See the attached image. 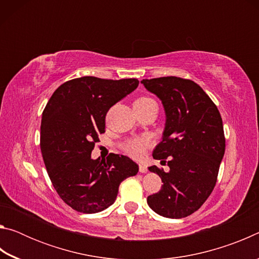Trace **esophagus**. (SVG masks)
<instances>
[{
	"label": "esophagus",
	"mask_w": 259,
	"mask_h": 259,
	"mask_svg": "<svg viewBox=\"0 0 259 259\" xmlns=\"http://www.w3.org/2000/svg\"><path fill=\"white\" fill-rule=\"evenodd\" d=\"M139 172L142 174L147 172V166L145 164H139Z\"/></svg>",
	"instance_id": "obj_1"
}]
</instances>
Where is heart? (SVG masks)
I'll return each mask as SVG.
<instances>
[{
	"instance_id": "b5f03b06",
	"label": "heart",
	"mask_w": 259,
	"mask_h": 259,
	"mask_svg": "<svg viewBox=\"0 0 259 259\" xmlns=\"http://www.w3.org/2000/svg\"><path fill=\"white\" fill-rule=\"evenodd\" d=\"M150 100H153L151 98L147 97H142L138 98L136 100L135 104H142V103H146L150 102ZM151 145V140L147 137H136V138H131L123 144V150L125 153H128L129 155L133 157H142L144 155V153L147 150V147Z\"/></svg>"
}]
</instances>
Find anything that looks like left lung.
Masks as SVG:
<instances>
[{
	"label": "left lung",
	"mask_w": 259,
	"mask_h": 259,
	"mask_svg": "<svg viewBox=\"0 0 259 259\" xmlns=\"http://www.w3.org/2000/svg\"><path fill=\"white\" fill-rule=\"evenodd\" d=\"M156 95L165 112L162 142L153 157L170 170L152 165L160 176L161 190L147 198L152 210L166 218H184L196 211L211 194L225 153L221 113L202 88L177 76L143 80Z\"/></svg>",
	"instance_id": "obj_1"
}]
</instances>
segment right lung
Masks as SVG:
<instances>
[{"mask_svg":"<svg viewBox=\"0 0 259 259\" xmlns=\"http://www.w3.org/2000/svg\"><path fill=\"white\" fill-rule=\"evenodd\" d=\"M138 84L137 78H74L55 91L42 113L40 146L48 175L61 200L78 212L108 208L120 184L138 172V164L125 155L91 159L108 109Z\"/></svg>","mask_w":259,"mask_h":259,"instance_id":"1","label":"right lung"}]
</instances>
